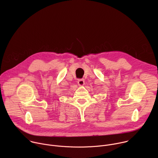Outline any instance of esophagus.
<instances>
[{"label": "esophagus", "mask_w": 158, "mask_h": 158, "mask_svg": "<svg viewBox=\"0 0 158 158\" xmlns=\"http://www.w3.org/2000/svg\"><path fill=\"white\" fill-rule=\"evenodd\" d=\"M77 84L79 85H83L84 84V79H79L77 81Z\"/></svg>", "instance_id": "34e87169"}]
</instances>
